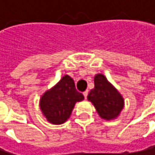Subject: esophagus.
<instances>
[{
  "mask_svg": "<svg viewBox=\"0 0 155 155\" xmlns=\"http://www.w3.org/2000/svg\"><path fill=\"white\" fill-rule=\"evenodd\" d=\"M88 94H89V91H84V92H83V95H84L85 99H87V97H88Z\"/></svg>",
  "mask_w": 155,
  "mask_h": 155,
  "instance_id": "1",
  "label": "esophagus"
}]
</instances>
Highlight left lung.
<instances>
[{"label": "left lung", "instance_id": "1", "mask_svg": "<svg viewBox=\"0 0 155 155\" xmlns=\"http://www.w3.org/2000/svg\"><path fill=\"white\" fill-rule=\"evenodd\" d=\"M88 100L100 117L106 120L115 118L124 107V99L102 74L94 77V89L90 91Z\"/></svg>", "mask_w": 155, "mask_h": 155}]
</instances>
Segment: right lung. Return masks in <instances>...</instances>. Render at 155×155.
Instances as JSON below:
<instances>
[{
  "label": "right lung",
  "mask_w": 155,
  "mask_h": 155,
  "mask_svg": "<svg viewBox=\"0 0 155 155\" xmlns=\"http://www.w3.org/2000/svg\"><path fill=\"white\" fill-rule=\"evenodd\" d=\"M83 99V94L76 89L74 80L66 75L42 95L41 109L49 122L59 125L69 118L75 104Z\"/></svg>",
  "instance_id": "right-lung-1"
}]
</instances>
